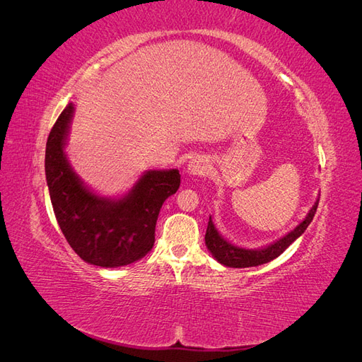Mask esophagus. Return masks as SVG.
<instances>
[{"label":"esophagus","instance_id":"34e87169","mask_svg":"<svg viewBox=\"0 0 362 362\" xmlns=\"http://www.w3.org/2000/svg\"><path fill=\"white\" fill-rule=\"evenodd\" d=\"M208 169H210V164L204 157H194L187 164V172L193 177H204L205 173H208Z\"/></svg>","mask_w":362,"mask_h":362}]
</instances>
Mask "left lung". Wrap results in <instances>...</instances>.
<instances>
[{"label":"left lung","instance_id":"left-lung-1","mask_svg":"<svg viewBox=\"0 0 362 362\" xmlns=\"http://www.w3.org/2000/svg\"><path fill=\"white\" fill-rule=\"evenodd\" d=\"M317 205H319V199L315 201L310 213L306 214L303 221L296 226L293 231H290L287 235L276 240L275 243H272L262 249H245L238 247L233 243H229L221 234L217 233V229L213 223V218L210 216V221H208L206 226V234H205V245L208 250L211 252V255L221 262V264L226 267H235V269H243V267H255L266 264V262L278 258L284 250H286L296 238H299L305 229L313 222V217L317 211Z\"/></svg>","mask_w":362,"mask_h":362}]
</instances>
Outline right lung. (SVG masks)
<instances>
[{"label": "right lung", "instance_id": "1", "mask_svg": "<svg viewBox=\"0 0 362 362\" xmlns=\"http://www.w3.org/2000/svg\"><path fill=\"white\" fill-rule=\"evenodd\" d=\"M74 113L68 104L47 141L45 175L54 214L75 254L113 269L144 258L154 246L160 208L180 189L178 169L148 170L119 199L101 198L76 177L64 154Z\"/></svg>", "mask_w": 362, "mask_h": 362}]
</instances>
